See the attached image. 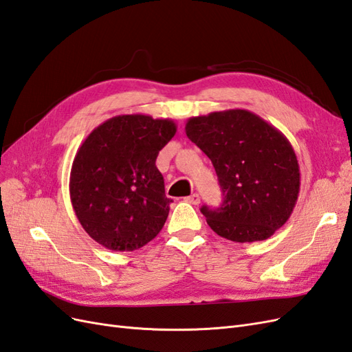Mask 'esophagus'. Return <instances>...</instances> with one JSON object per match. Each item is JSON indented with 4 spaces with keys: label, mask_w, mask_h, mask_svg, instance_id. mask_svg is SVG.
Segmentation results:
<instances>
[{
    "label": "esophagus",
    "mask_w": 352,
    "mask_h": 352,
    "mask_svg": "<svg viewBox=\"0 0 352 352\" xmlns=\"http://www.w3.org/2000/svg\"><path fill=\"white\" fill-rule=\"evenodd\" d=\"M184 200L188 204H192V205H199L200 204V196L197 193H193V195H190L188 197H186Z\"/></svg>",
    "instance_id": "34e87169"
}]
</instances>
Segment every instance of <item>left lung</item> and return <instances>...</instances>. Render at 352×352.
I'll use <instances>...</instances> for the list:
<instances>
[{
    "label": "left lung",
    "mask_w": 352,
    "mask_h": 352,
    "mask_svg": "<svg viewBox=\"0 0 352 352\" xmlns=\"http://www.w3.org/2000/svg\"><path fill=\"white\" fill-rule=\"evenodd\" d=\"M186 134L210 159L223 205L200 212L214 232L237 243L265 240L294 212L300 173L295 150L276 126L245 109L187 120Z\"/></svg>",
    "instance_id": "left-lung-1"
}]
</instances>
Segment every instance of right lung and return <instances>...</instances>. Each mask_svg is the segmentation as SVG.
<instances>
[{
    "label": "right lung",
    "mask_w": 352,
    "mask_h": 352,
    "mask_svg": "<svg viewBox=\"0 0 352 352\" xmlns=\"http://www.w3.org/2000/svg\"><path fill=\"white\" fill-rule=\"evenodd\" d=\"M177 133L173 119L119 115L94 128L75 155L69 193L88 236L131 252L162 230L173 200L156 157Z\"/></svg>",
    "instance_id": "add662e5"
}]
</instances>
